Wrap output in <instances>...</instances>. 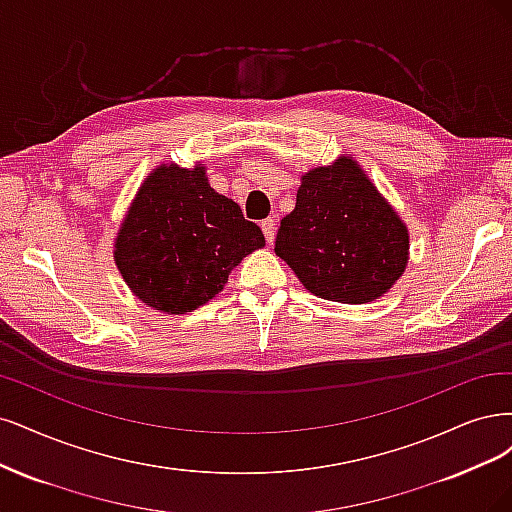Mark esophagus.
Instances as JSON below:
<instances>
[{
  "mask_svg": "<svg viewBox=\"0 0 512 512\" xmlns=\"http://www.w3.org/2000/svg\"><path fill=\"white\" fill-rule=\"evenodd\" d=\"M261 232H263V236H266L268 244H272L274 242V232H276V221L274 219L261 221Z\"/></svg>",
  "mask_w": 512,
  "mask_h": 512,
  "instance_id": "obj_1",
  "label": "esophagus"
}]
</instances>
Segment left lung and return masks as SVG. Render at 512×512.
Segmentation results:
<instances>
[{
  "label": "left lung",
  "mask_w": 512,
  "mask_h": 512,
  "mask_svg": "<svg viewBox=\"0 0 512 512\" xmlns=\"http://www.w3.org/2000/svg\"><path fill=\"white\" fill-rule=\"evenodd\" d=\"M274 253L319 298L366 304L404 274L408 229L359 163L340 157L302 176Z\"/></svg>",
  "instance_id": "1"
}]
</instances>
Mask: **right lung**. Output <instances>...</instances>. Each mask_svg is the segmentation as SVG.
I'll return each mask as SVG.
<instances>
[{
	"instance_id": "obj_1",
	"label": "right lung",
	"mask_w": 512,
	"mask_h": 512,
	"mask_svg": "<svg viewBox=\"0 0 512 512\" xmlns=\"http://www.w3.org/2000/svg\"><path fill=\"white\" fill-rule=\"evenodd\" d=\"M266 244L240 206L208 185L206 168L163 163L131 202L114 263L138 300L185 315L223 291L229 272Z\"/></svg>"
}]
</instances>
